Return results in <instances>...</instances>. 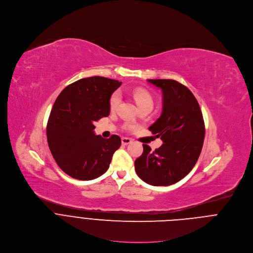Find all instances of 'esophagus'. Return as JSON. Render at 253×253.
I'll return each mask as SVG.
<instances>
[{
    "label": "esophagus",
    "mask_w": 253,
    "mask_h": 253,
    "mask_svg": "<svg viewBox=\"0 0 253 253\" xmlns=\"http://www.w3.org/2000/svg\"><path fill=\"white\" fill-rule=\"evenodd\" d=\"M121 142H122V144H123V145H129V144H131V143H132V140H131L130 138L123 137V138L121 139Z\"/></svg>",
    "instance_id": "1"
}]
</instances>
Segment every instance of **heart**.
Segmentation results:
<instances>
[{
	"instance_id": "obj_1",
	"label": "heart",
	"mask_w": 253,
	"mask_h": 253,
	"mask_svg": "<svg viewBox=\"0 0 253 253\" xmlns=\"http://www.w3.org/2000/svg\"><path fill=\"white\" fill-rule=\"evenodd\" d=\"M132 95H133V98L136 101L138 107L140 108V110L141 109H153L154 98L148 90L141 88V87H137V88L133 89ZM119 102H120V93L118 91H115L114 93H112V95L110 96V99H109L110 109L111 110L116 109Z\"/></svg>"
}]
</instances>
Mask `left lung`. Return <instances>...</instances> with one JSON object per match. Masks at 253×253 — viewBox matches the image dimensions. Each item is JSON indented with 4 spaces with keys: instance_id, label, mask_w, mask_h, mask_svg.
Instances as JSON below:
<instances>
[{
    "instance_id": "8db88e82",
    "label": "left lung",
    "mask_w": 253,
    "mask_h": 253,
    "mask_svg": "<svg viewBox=\"0 0 253 253\" xmlns=\"http://www.w3.org/2000/svg\"><path fill=\"white\" fill-rule=\"evenodd\" d=\"M163 92V111L149 130L164 144L154 152H144L135 161V170L146 183L169 186L186 176L202 151L205 125L193 93L174 80H148Z\"/></svg>"
}]
</instances>
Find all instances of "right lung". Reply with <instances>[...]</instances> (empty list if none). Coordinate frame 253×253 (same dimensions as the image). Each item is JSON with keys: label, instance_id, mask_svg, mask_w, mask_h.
Listing matches in <instances>:
<instances>
[{"label": "right lung", "instance_id": "obj_1", "mask_svg": "<svg viewBox=\"0 0 253 253\" xmlns=\"http://www.w3.org/2000/svg\"><path fill=\"white\" fill-rule=\"evenodd\" d=\"M121 82L103 77L81 79L58 95L46 129L47 142L59 168L79 180H91L109 168L121 139L94 134V122L109 115V99Z\"/></svg>", "mask_w": 253, "mask_h": 253}]
</instances>
